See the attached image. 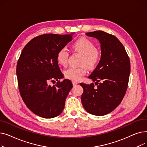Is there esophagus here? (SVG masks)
<instances>
[{"label":"esophagus","mask_w":147,"mask_h":147,"mask_svg":"<svg viewBox=\"0 0 147 147\" xmlns=\"http://www.w3.org/2000/svg\"><path fill=\"white\" fill-rule=\"evenodd\" d=\"M72 83H73V86H75V85H76V84H78V82H75V81H73V82H72Z\"/></svg>","instance_id":"esophagus-1"}]
</instances>
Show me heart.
Returning <instances> with one entry per match:
<instances>
[{
  "label": "heart",
  "instance_id": "1",
  "mask_svg": "<svg viewBox=\"0 0 147 147\" xmlns=\"http://www.w3.org/2000/svg\"><path fill=\"white\" fill-rule=\"evenodd\" d=\"M74 49L83 55L81 65L80 67H70L64 71L65 78L73 80L79 81L83 76L87 73L88 69L86 65L89 68H92L96 65L101 59V53L95 48L94 43L89 38L82 37L77 40L73 45ZM69 55L68 49L63 47L61 48L57 52V61L58 63L64 67L68 64V60Z\"/></svg>",
  "mask_w": 147,
  "mask_h": 147
}]
</instances>
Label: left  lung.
Wrapping results in <instances>:
<instances>
[{
	"label": "left lung",
	"instance_id": "8db88e82",
	"mask_svg": "<svg viewBox=\"0 0 147 147\" xmlns=\"http://www.w3.org/2000/svg\"><path fill=\"white\" fill-rule=\"evenodd\" d=\"M86 35L99 41L101 57L89 76L96 82L95 84L97 87L94 88L93 83L80 84L83 88L82 103L89 113L104 115L113 111L124 98L130 71V60L124 46L114 36L101 30L86 33Z\"/></svg>",
	"mask_w": 147,
	"mask_h": 147
}]
</instances>
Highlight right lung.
<instances>
[{
  "label": "right lung",
  "instance_id": "1",
  "mask_svg": "<svg viewBox=\"0 0 147 147\" xmlns=\"http://www.w3.org/2000/svg\"><path fill=\"white\" fill-rule=\"evenodd\" d=\"M45 34L31 40L22 49L17 65L20 95L26 106L45 119L58 116L63 111L65 99L73 88L65 79L57 61V54L71 41L72 35ZM57 81L51 87L49 81Z\"/></svg>",
  "mask_w": 147,
  "mask_h": 147
}]
</instances>
